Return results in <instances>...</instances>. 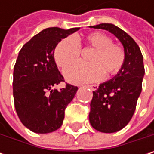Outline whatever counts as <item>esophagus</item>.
<instances>
[{"instance_id":"1","label":"esophagus","mask_w":154,"mask_h":154,"mask_svg":"<svg viewBox=\"0 0 154 154\" xmlns=\"http://www.w3.org/2000/svg\"><path fill=\"white\" fill-rule=\"evenodd\" d=\"M88 87H90L92 90H94V91H96L97 89H98V87H99V85H87Z\"/></svg>"}]
</instances>
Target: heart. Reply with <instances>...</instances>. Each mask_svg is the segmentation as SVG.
<instances>
[{
	"label": "heart",
	"mask_w": 154,
	"mask_h": 154,
	"mask_svg": "<svg viewBox=\"0 0 154 154\" xmlns=\"http://www.w3.org/2000/svg\"><path fill=\"white\" fill-rule=\"evenodd\" d=\"M81 47L93 48L88 55V63L77 62L64 70L66 78L75 84L94 82L106 76H114L123 68L126 60L124 49L113 44L112 39L102 32H93L86 35L83 45L73 36L61 39L54 48L53 57L56 64L65 68L80 56Z\"/></svg>",
	"instance_id": "b5f03b06"
}]
</instances>
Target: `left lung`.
<instances>
[{
    "instance_id": "1",
    "label": "left lung",
    "mask_w": 154,
    "mask_h": 154,
    "mask_svg": "<svg viewBox=\"0 0 154 154\" xmlns=\"http://www.w3.org/2000/svg\"><path fill=\"white\" fill-rule=\"evenodd\" d=\"M90 27L113 34L123 45L126 53L122 69L93 92L90 104L92 127L100 132L114 133L125 128L135 113L144 75L143 55L135 40L115 25L103 23Z\"/></svg>"
}]
</instances>
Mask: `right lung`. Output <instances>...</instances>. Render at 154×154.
Returning a JSON list of instances; mask_svg holds the SVG:
<instances>
[{
  "label": "right lung",
  "instance_id": "obj_1",
  "mask_svg": "<svg viewBox=\"0 0 154 154\" xmlns=\"http://www.w3.org/2000/svg\"><path fill=\"white\" fill-rule=\"evenodd\" d=\"M78 29L49 27L19 51L13 71L14 105L22 124L35 133L46 134L60 128L65 109L77 93V86L68 83L60 90L52 87L65 82L54 60V48Z\"/></svg>",
  "mask_w": 154,
  "mask_h": 154
}]
</instances>
